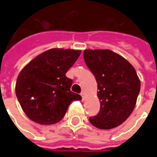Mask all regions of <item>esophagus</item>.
<instances>
[{
    "instance_id": "obj_1",
    "label": "esophagus",
    "mask_w": 157,
    "mask_h": 157,
    "mask_svg": "<svg viewBox=\"0 0 157 157\" xmlns=\"http://www.w3.org/2000/svg\"><path fill=\"white\" fill-rule=\"evenodd\" d=\"M80 95H81V97H82V100L83 101L85 100V98H86V94H85L84 92H81Z\"/></svg>"
}]
</instances>
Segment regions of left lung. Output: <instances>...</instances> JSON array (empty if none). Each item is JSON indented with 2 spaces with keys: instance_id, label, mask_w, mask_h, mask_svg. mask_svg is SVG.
<instances>
[{
  "instance_id": "1",
  "label": "left lung",
  "mask_w": 157,
  "mask_h": 157,
  "mask_svg": "<svg viewBox=\"0 0 157 157\" xmlns=\"http://www.w3.org/2000/svg\"><path fill=\"white\" fill-rule=\"evenodd\" d=\"M84 59L96 78L100 100V110L90 123L103 130L115 128L135 108L141 88L136 71L124 58L107 49L85 50Z\"/></svg>"
}]
</instances>
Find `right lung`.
I'll return each mask as SVG.
<instances>
[{"label": "right lung", "mask_w": 157, "mask_h": 157, "mask_svg": "<svg viewBox=\"0 0 157 157\" xmlns=\"http://www.w3.org/2000/svg\"><path fill=\"white\" fill-rule=\"evenodd\" d=\"M80 50L52 48L35 57L18 75L15 93L23 111L40 124L61 120L72 101L80 95L71 91L72 80L66 76Z\"/></svg>", "instance_id": "obj_1"}]
</instances>
